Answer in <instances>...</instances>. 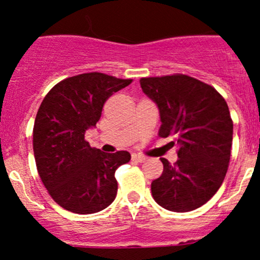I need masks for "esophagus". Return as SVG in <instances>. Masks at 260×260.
Listing matches in <instances>:
<instances>
[{
    "mask_svg": "<svg viewBox=\"0 0 260 260\" xmlns=\"http://www.w3.org/2000/svg\"><path fill=\"white\" fill-rule=\"evenodd\" d=\"M132 160L138 161V162H144L147 160V157L144 155H140V154H132Z\"/></svg>",
    "mask_w": 260,
    "mask_h": 260,
    "instance_id": "1",
    "label": "esophagus"
}]
</instances>
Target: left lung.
Masks as SVG:
<instances>
[{"label":"left lung","mask_w":260,"mask_h":260,"mask_svg":"<svg viewBox=\"0 0 260 260\" xmlns=\"http://www.w3.org/2000/svg\"><path fill=\"white\" fill-rule=\"evenodd\" d=\"M139 82L159 109V136H175L180 147L174 165L160 159L164 171L151 182L154 201L176 213L194 210L215 194L228 172L234 133L228 104L213 86L184 74Z\"/></svg>","instance_id":"obj_1"}]
</instances>
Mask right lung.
Here are the masks:
<instances>
[{
    "label": "right lung",
    "instance_id": "add662e5",
    "mask_svg": "<svg viewBox=\"0 0 260 260\" xmlns=\"http://www.w3.org/2000/svg\"><path fill=\"white\" fill-rule=\"evenodd\" d=\"M132 79L83 73L47 92L35 117L32 149L39 176L52 199L76 214H94L115 201V171L131 160L128 151L103 153L84 139L103 106Z\"/></svg>",
    "mask_w": 260,
    "mask_h": 260
}]
</instances>
